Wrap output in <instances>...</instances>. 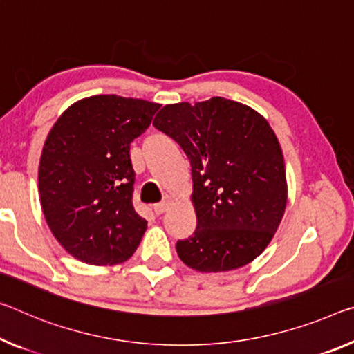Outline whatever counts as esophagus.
<instances>
[{
  "instance_id": "obj_1",
  "label": "esophagus",
  "mask_w": 354,
  "mask_h": 354,
  "mask_svg": "<svg viewBox=\"0 0 354 354\" xmlns=\"http://www.w3.org/2000/svg\"><path fill=\"white\" fill-rule=\"evenodd\" d=\"M170 205H171V197H167L160 201V203H157V205H154V212L157 216H160V214H164V212L168 209V207H170Z\"/></svg>"
}]
</instances>
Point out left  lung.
I'll list each match as a JSON object with an SVG mask.
<instances>
[{"instance_id":"8db88e82","label":"left lung","mask_w":354,"mask_h":354,"mask_svg":"<svg viewBox=\"0 0 354 354\" xmlns=\"http://www.w3.org/2000/svg\"><path fill=\"white\" fill-rule=\"evenodd\" d=\"M153 126L183 148L192 167L197 228L178 241L184 265L200 272L245 266L268 248L287 207V175L269 122L225 97L168 104Z\"/></svg>"}]
</instances>
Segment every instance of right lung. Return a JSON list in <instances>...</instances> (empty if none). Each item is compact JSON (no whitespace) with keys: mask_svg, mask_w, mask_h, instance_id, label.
<instances>
[{"mask_svg":"<svg viewBox=\"0 0 354 354\" xmlns=\"http://www.w3.org/2000/svg\"><path fill=\"white\" fill-rule=\"evenodd\" d=\"M159 104L115 94L72 104L48 132L39 162L47 225L69 254L88 265H116L138 248L147 221L132 205L131 143Z\"/></svg>","mask_w":354,"mask_h":354,"instance_id":"1","label":"right lung"}]
</instances>
